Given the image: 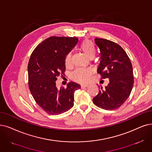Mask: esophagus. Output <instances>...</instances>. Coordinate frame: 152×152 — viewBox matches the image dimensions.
Here are the masks:
<instances>
[{
	"label": "esophagus",
	"mask_w": 152,
	"mask_h": 152,
	"mask_svg": "<svg viewBox=\"0 0 152 152\" xmlns=\"http://www.w3.org/2000/svg\"><path fill=\"white\" fill-rule=\"evenodd\" d=\"M88 86V84H86V83H82L81 84V87L84 88V87H87Z\"/></svg>",
	"instance_id": "34e87169"
}]
</instances>
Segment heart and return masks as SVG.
Here are the masks:
<instances>
[{"label":"heart","mask_w":152,"mask_h":152,"mask_svg":"<svg viewBox=\"0 0 152 152\" xmlns=\"http://www.w3.org/2000/svg\"><path fill=\"white\" fill-rule=\"evenodd\" d=\"M80 49L88 58H92L94 57L96 53V48L93 42L88 40H86L82 42L80 45ZM72 56L69 52L66 54L65 57V65L66 66L71 65ZM93 74V70L90 69H78L72 73V76L73 79L81 83H86L89 81L90 77Z\"/></svg>","instance_id":"1"}]
</instances>
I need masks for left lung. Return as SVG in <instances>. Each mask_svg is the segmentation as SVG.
<instances>
[{
	"instance_id": "left-lung-1",
	"label": "left lung",
	"mask_w": 152,
	"mask_h": 152,
	"mask_svg": "<svg viewBox=\"0 0 152 152\" xmlns=\"http://www.w3.org/2000/svg\"><path fill=\"white\" fill-rule=\"evenodd\" d=\"M95 42L100 51V62L97 73L101 78H108V86L93 99L94 104L112 110L123 105L130 95L133 86L130 60L122 47L115 42L96 37Z\"/></svg>"
}]
</instances>
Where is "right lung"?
<instances>
[{
    "instance_id": "obj_1",
    "label": "right lung",
    "mask_w": 152,
    "mask_h": 152,
    "mask_svg": "<svg viewBox=\"0 0 152 152\" xmlns=\"http://www.w3.org/2000/svg\"><path fill=\"white\" fill-rule=\"evenodd\" d=\"M77 37L52 36L38 45L28 64V87L36 103L50 115L62 113L74 106V92L79 84L69 82L58 89L56 81L65 71V57L74 48Z\"/></svg>"
}]
</instances>
